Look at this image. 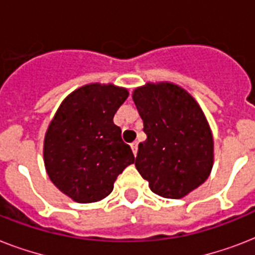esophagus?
Masks as SVG:
<instances>
[{
	"label": "esophagus",
	"instance_id": "esophagus-1",
	"mask_svg": "<svg viewBox=\"0 0 255 255\" xmlns=\"http://www.w3.org/2000/svg\"><path fill=\"white\" fill-rule=\"evenodd\" d=\"M131 148H132V152H133V155H137V143H132L131 144Z\"/></svg>",
	"mask_w": 255,
	"mask_h": 255
}]
</instances>
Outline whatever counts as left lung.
<instances>
[{"label":"left lung","instance_id":"1","mask_svg":"<svg viewBox=\"0 0 255 255\" xmlns=\"http://www.w3.org/2000/svg\"><path fill=\"white\" fill-rule=\"evenodd\" d=\"M147 140L139 144L136 169L153 193L181 198L209 177L213 136L192 96L173 83H147L132 95Z\"/></svg>","mask_w":255,"mask_h":255}]
</instances>
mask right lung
Returning <instances> with one entry per match:
<instances>
[{
  "instance_id": "obj_1",
  "label": "right lung",
  "mask_w": 255,
  "mask_h": 255,
  "mask_svg": "<svg viewBox=\"0 0 255 255\" xmlns=\"http://www.w3.org/2000/svg\"><path fill=\"white\" fill-rule=\"evenodd\" d=\"M128 98L126 88L99 83L70 94L45 136L43 157L50 180L74 201L107 197L114 182L135 161L114 115Z\"/></svg>"
}]
</instances>
